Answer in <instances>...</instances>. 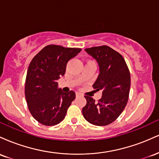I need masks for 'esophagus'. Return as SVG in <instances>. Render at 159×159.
<instances>
[{"label":"esophagus","instance_id":"esophagus-1","mask_svg":"<svg viewBox=\"0 0 159 159\" xmlns=\"http://www.w3.org/2000/svg\"><path fill=\"white\" fill-rule=\"evenodd\" d=\"M81 96V93L78 92H76V96Z\"/></svg>","mask_w":159,"mask_h":159}]
</instances>
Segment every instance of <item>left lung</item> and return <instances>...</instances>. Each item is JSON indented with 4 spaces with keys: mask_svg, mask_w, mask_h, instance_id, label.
<instances>
[{
    "mask_svg": "<svg viewBox=\"0 0 159 159\" xmlns=\"http://www.w3.org/2000/svg\"><path fill=\"white\" fill-rule=\"evenodd\" d=\"M96 60L98 75L93 85L102 96L98 102L85 96L87 104L82 114L87 121L96 125H107L116 120L126 105L130 90L131 78L125 60L121 54L106 45L85 48Z\"/></svg>",
    "mask_w": 159,
    "mask_h": 159,
    "instance_id": "left-lung-1",
    "label": "left lung"
}]
</instances>
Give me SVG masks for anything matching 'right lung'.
Instances as JSON below:
<instances>
[{"label":"right lung","instance_id":"obj_1","mask_svg":"<svg viewBox=\"0 0 159 159\" xmlns=\"http://www.w3.org/2000/svg\"><path fill=\"white\" fill-rule=\"evenodd\" d=\"M81 48L49 45L33 58L27 69L25 98L29 111L36 120L45 125H54L65 118L75 93H65L57 80L64 75L69 60Z\"/></svg>","mask_w":159,"mask_h":159}]
</instances>
